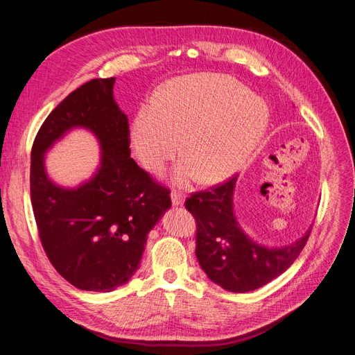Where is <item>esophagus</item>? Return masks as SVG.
<instances>
[{
	"instance_id": "34e87169",
	"label": "esophagus",
	"mask_w": 355,
	"mask_h": 355,
	"mask_svg": "<svg viewBox=\"0 0 355 355\" xmlns=\"http://www.w3.org/2000/svg\"><path fill=\"white\" fill-rule=\"evenodd\" d=\"M185 202V196L180 194V192H171V204L173 206H182Z\"/></svg>"
}]
</instances>
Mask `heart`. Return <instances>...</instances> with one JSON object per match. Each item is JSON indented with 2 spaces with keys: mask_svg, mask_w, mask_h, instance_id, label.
Returning <instances> with one entry per match:
<instances>
[{
  "mask_svg": "<svg viewBox=\"0 0 355 355\" xmlns=\"http://www.w3.org/2000/svg\"><path fill=\"white\" fill-rule=\"evenodd\" d=\"M270 123L266 105L237 80L198 73L167 83L153 108L137 114L132 145L139 161L153 171L180 149L187 159L175 171L178 185L192 180L216 184L250 159Z\"/></svg>",
  "mask_w": 355,
  "mask_h": 355,
  "instance_id": "1",
  "label": "heart"
}]
</instances>
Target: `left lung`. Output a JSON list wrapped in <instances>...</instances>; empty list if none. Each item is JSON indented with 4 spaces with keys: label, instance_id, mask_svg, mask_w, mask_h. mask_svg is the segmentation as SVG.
<instances>
[{
    "label": "left lung",
    "instance_id": "1",
    "mask_svg": "<svg viewBox=\"0 0 355 355\" xmlns=\"http://www.w3.org/2000/svg\"><path fill=\"white\" fill-rule=\"evenodd\" d=\"M237 178L192 194L185 207L197 220L196 254L210 280L234 293L259 288L295 262L308 241L311 227L302 237L283 247L262 245L247 235L234 213Z\"/></svg>",
    "mask_w": 355,
    "mask_h": 355
}]
</instances>
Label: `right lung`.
<instances>
[{
	"label": "right lung",
	"mask_w": 355,
	"mask_h": 355,
	"mask_svg": "<svg viewBox=\"0 0 355 355\" xmlns=\"http://www.w3.org/2000/svg\"><path fill=\"white\" fill-rule=\"evenodd\" d=\"M115 78H94L67 96L42 123L31 153V200L40 240L51 265L72 286L112 292L141 263L148 234L171 207L159 187L130 158L127 115L114 99ZM73 128L101 146L95 175L78 187L46 175L48 149Z\"/></svg>",
	"instance_id": "1"
}]
</instances>
